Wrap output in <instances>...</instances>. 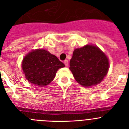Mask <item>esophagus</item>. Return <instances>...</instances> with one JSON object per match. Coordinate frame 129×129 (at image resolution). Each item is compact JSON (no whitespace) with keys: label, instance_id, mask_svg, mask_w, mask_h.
Returning a JSON list of instances; mask_svg holds the SVG:
<instances>
[{"label":"esophagus","instance_id":"obj_1","mask_svg":"<svg viewBox=\"0 0 129 129\" xmlns=\"http://www.w3.org/2000/svg\"><path fill=\"white\" fill-rule=\"evenodd\" d=\"M63 63H64V64L66 65V66H68V60H65L64 61H63Z\"/></svg>","mask_w":129,"mask_h":129}]
</instances>
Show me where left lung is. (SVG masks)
I'll list each match as a JSON object with an SVG mask.
<instances>
[{
  "label": "left lung",
  "mask_w": 129,
  "mask_h": 129,
  "mask_svg": "<svg viewBox=\"0 0 129 129\" xmlns=\"http://www.w3.org/2000/svg\"><path fill=\"white\" fill-rule=\"evenodd\" d=\"M69 64L75 80L85 87L100 83L109 67L105 54L91 45L76 49Z\"/></svg>",
  "instance_id": "8db88e82"
}]
</instances>
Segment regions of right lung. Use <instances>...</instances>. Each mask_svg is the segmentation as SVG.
Instances as JSON below:
<instances>
[{
  "label": "right lung",
  "instance_id": "obj_1",
  "mask_svg": "<svg viewBox=\"0 0 129 129\" xmlns=\"http://www.w3.org/2000/svg\"><path fill=\"white\" fill-rule=\"evenodd\" d=\"M22 66L29 82L43 87L51 83L58 69L65 67V65L46 50L37 49L24 57Z\"/></svg>",
  "mask_w": 129,
  "mask_h": 129
}]
</instances>
